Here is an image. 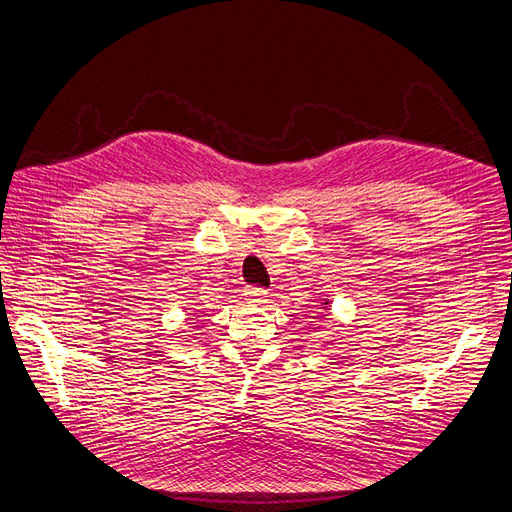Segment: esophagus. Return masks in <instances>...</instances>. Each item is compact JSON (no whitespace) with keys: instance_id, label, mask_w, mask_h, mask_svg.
I'll list each match as a JSON object with an SVG mask.
<instances>
[{"instance_id":"obj_1","label":"esophagus","mask_w":512,"mask_h":512,"mask_svg":"<svg viewBox=\"0 0 512 512\" xmlns=\"http://www.w3.org/2000/svg\"><path fill=\"white\" fill-rule=\"evenodd\" d=\"M242 295H244L246 301H251V304H261V301L268 297V291L261 289V287H244Z\"/></svg>"}]
</instances>
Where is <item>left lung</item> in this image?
<instances>
[{"mask_svg":"<svg viewBox=\"0 0 512 512\" xmlns=\"http://www.w3.org/2000/svg\"><path fill=\"white\" fill-rule=\"evenodd\" d=\"M320 304H323V308H327L329 306V299H323V301H320Z\"/></svg>","mask_w":512,"mask_h":512,"instance_id":"1","label":"left lung"}]
</instances>
